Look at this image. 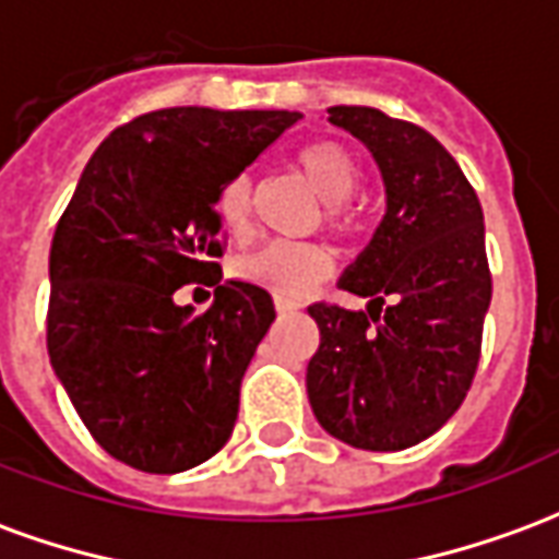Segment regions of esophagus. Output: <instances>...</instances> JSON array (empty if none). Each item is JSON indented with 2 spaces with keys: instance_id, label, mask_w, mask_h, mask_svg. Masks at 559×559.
<instances>
[{
  "instance_id": "1",
  "label": "esophagus",
  "mask_w": 559,
  "mask_h": 559,
  "mask_svg": "<svg viewBox=\"0 0 559 559\" xmlns=\"http://www.w3.org/2000/svg\"><path fill=\"white\" fill-rule=\"evenodd\" d=\"M299 302H293V299H284V296H275V311L278 314H287V311H296Z\"/></svg>"
}]
</instances>
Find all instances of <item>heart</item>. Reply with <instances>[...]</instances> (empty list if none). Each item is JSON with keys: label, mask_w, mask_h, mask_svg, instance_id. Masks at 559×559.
Instances as JSON below:
<instances>
[{"label": "heart", "mask_w": 559, "mask_h": 559, "mask_svg": "<svg viewBox=\"0 0 559 559\" xmlns=\"http://www.w3.org/2000/svg\"><path fill=\"white\" fill-rule=\"evenodd\" d=\"M296 167L317 194L326 200V224L341 236H356L362 230V212L353 206L350 197L362 185V167L347 146L335 140H317L296 152ZM215 212L230 236H245L251 218V179L236 176L221 185ZM236 272L251 284H260L278 296H299L332 272V257L326 248L311 242H266L245 254Z\"/></svg>", "instance_id": "1"}]
</instances>
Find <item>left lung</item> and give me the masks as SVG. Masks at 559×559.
<instances>
[{
  "instance_id": "8db88e82",
  "label": "left lung",
  "mask_w": 559,
  "mask_h": 559,
  "mask_svg": "<svg viewBox=\"0 0 559 559\" xmlns=\"http://www.w3.org/2000/svg\"><path fill=\"white\" fill-rule=\"evenodd\" d=\"M329 122L371 148L386 215L341 290L368 311L314 302L320 347L308 401L341 443L399 452L440 431L467 399L491 305L479 197L425 128L374 107H329Z\"/></svg>"
}]
</instances>
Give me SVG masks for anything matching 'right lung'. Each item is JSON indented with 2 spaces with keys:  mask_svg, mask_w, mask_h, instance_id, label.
<instances>
[{
  "mask_svg": "<svg viewBox=\"0 0 559 559\" xmlns=\"http://www.w3.org/2000/svg\"><path fill=\"white\" fill-rule=\"evenodd\" d=\"M290 110L167 107L116 128L50 245L47 353L107 455L182 473L230 440L239 386L275 320L263 287L221 284V185L296 126ZM216 287L203 316L171 293Z\"/></svg>",
  "mask_w": 559,
  "mask_h": 559,
  "instance_id": "1",
  "label": "right lung"
}]
</instances>
